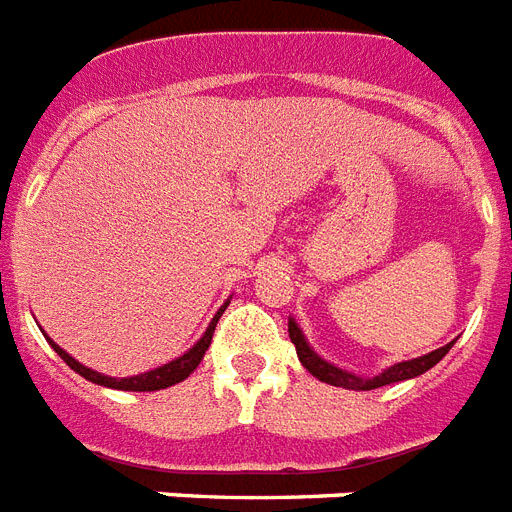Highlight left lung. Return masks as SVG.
I'll list each match as a JSON object with an SVG mask.
<instances>
[{
	"instance_id": "obj_1",
	"label": "left lung",
	"mask_w": 512,
	"mask_h": 512,
	"mask_svg": "<svg viewBox=\"0 0 512 512\" xmlns=\"http://www.w3.org/2000/svg\"><path fill=\"white\" fill-rule=\"evenodd\" d=\"M289 340L295 342L300 364H303L305 369L316 377V380L327 382V385H335V388H345V390H374V388H382V385H390V382L420 377V374H425L428 369H433V366H436L446 353H449V348H452V342H449V345H444V348L430 350V353H425V356L420 358L398 361V364L382 369V372L374 374V377H361V374L340 369V366L327 361V358H321L319 353L311 348V342L305 340L303 329L297 327V321L292 319V316H289Z\"/></svg>"
}]
</instances>
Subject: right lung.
<instances>
[{"label": "right lung", "instance_id": "right-lung-1", "mask_svg": "<svg viewBox=\"0 0 512 512\" xmlns=\"http://www.w3.org/2000/svg\"><path fill=\"white\" fill-rule=\"evenodd\" d=\"M228 303L231 300H225L223 305H220V311L212 316V321H209L207 332L199 337V340L193 342L191 348L185 350L183 356L172 358V361H167V364L156 366V369H151V372H143V374H135V377H111V374H100L95 372V369H90V366L79 364L71 353H66V350L60 348L58 342L50 340L47 337V342L52 345V350L58 353L63 361H66L71 369H74L76 374H82L84 380L95 382V385H103V388H114V390H135V393H151V390H162V388H170V385H175V382H183L188 374L196 369V366L201 364V358H204V353H207L209 342H212V335H215V327L217 321H220V316H223V311L228 308Z\"/></svg>", "mask_w": 512, "mask_h": 512}]
</instances>
